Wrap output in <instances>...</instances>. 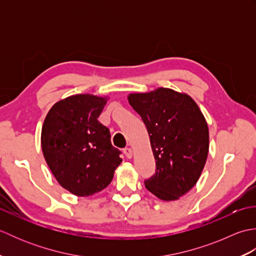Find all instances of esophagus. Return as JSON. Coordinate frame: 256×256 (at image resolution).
Instances as JSON below:
<instances>
[{"label":"esophagus","mask_w":256,"mask_h":256,"mask_svg":"<svg viewBox=\"0 0 256 256\" xmlns=\"http://www.w3.org/2000/svg\"><path fill=\"white\" fill-rule=\"evenodd\" d=\"M123 153L125 154V156L128 157V158H132V156H133V152H132V150L130 148H124V150H123Z\"/></svg>","instance_id":"1"}]
</instances>
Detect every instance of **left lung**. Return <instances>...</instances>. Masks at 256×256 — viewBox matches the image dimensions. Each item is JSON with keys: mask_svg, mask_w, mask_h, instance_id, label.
Returning <instances> with one entry per match:
<instances>
[{"mask_svg": "<svg viewBox=\"0 0 256 256\" xmlns=\"http://www.w3.org/2000/svg\"><path fill=\"white\" fill-rule=\"evenodd\" d=\"M128 103L142 118L156 160L146 189L165 201L177 200L192 189L209 152V130L192 98L168 88L131 94Z\"/></svg>", "mask_w": 256, "mask_h": 256, "instance_id": "obj_1", "label": "left lung"}]
</instances>
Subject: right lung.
<instances>
[{"instance_id":"add662e5","label":"right lung","mask_w":256,"mask_h":256,"mask_svg":"<svg viewBox=\"0 0 256 256\" xmlns=\"http://www.w3.org/2000/svg\"><path fill=\"white\" fill-rule=\"evenodd\" d=\"M106 98L76 94L58 101L42 128V150L57 182L86 197L104 189L121 164L108 128L98 121Z\"/></svg>"}]
</instances>
